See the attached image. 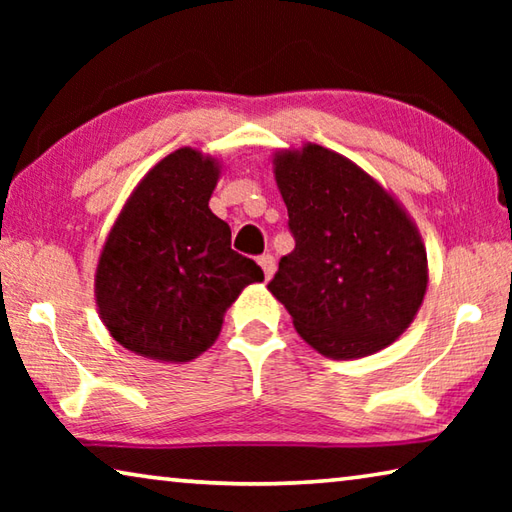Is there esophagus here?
<instances>
[{
    "instance_id": "34e87169",
    "label": "esophagus",
    "mask_w": 512,
    "mask_h": 512,
    "mask_svg": "<svg viewBox=\"0 0 512 512\" xmlns=\"http://www.w3.org/2000/svg\"><path fill=\"white\" fill-rule=\"evenodd\" d=\"M259 266H262L266 280H271L273 273H275V257L268 255V253L262 255V257H259Z\"/></svg>"
}]
</instances>
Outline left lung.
I'll list each match as a JSON object with an SVG mask.
<instances>
[{"label":"left lung","mask_w":512,"mask_h":512,"mask_svg":"<svg viewBox=\"0 0 512 512\" xmlns=\"http://www.w3.org/2000/svg\"><path fill=\"white\" fill-rule=\"evenodd\" d=\"M296 248L268 289L298 334L332 359L391 345L422 305L427 253L409 216L366 171L307 144L275 158Z\"/></svg>","instance_id":"obj_1"}]
</instances>
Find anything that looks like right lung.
I'll return each mask as SVG.
<instances>
[{
	"label": "right lung",
	"mask_w": 512,
	"mask_h": 512,
	"mask_svg": "<svg viewBox=\"0 0 512 512\" xmlns=\"http://www.w3.org/2000/svg\"><path fill=\"white\" fill-rule=\"evenodd\" d=\"M212 158L180 149L146 173L112 225L97 266V305L112 339L142 357L189 361L221 332L223 314L264 271L230 248L210 196Z\"/></svg>",
	"instance_id": "right-lung-1"
}]
</instances>
